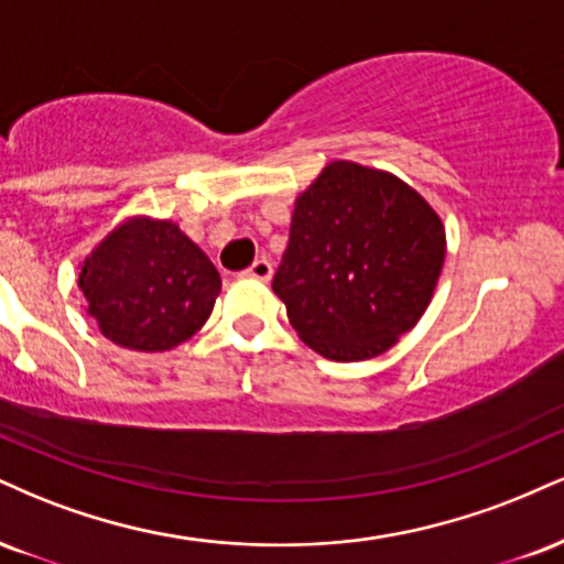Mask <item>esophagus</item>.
Returning a JSON list of instances; mask_svg holds the SVG:
<instances>
[{"mask_svg": "<svg viewBox=\"0 0 564 564\" xmlns=\"http://www.w3.org/2000/svg\"><path fill=\"white\" fill-rule=\"evenodd\" d=\"M247 275H249V278H254V281L268 283L270 278H273V262L264 260V257H262V260H254V262H252V268L247 270Z\"/></svg>", "mask_w": 564, "mask_h": 564, "instance_id": "1", "label": "esophagus"}]
</instances>
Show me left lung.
<instances>
[{"mask_svg":"<svg viewBox=\"0 0 564 564\" xmlns=\"http://www.w3.org/2000/svg\"><path fill=\"white\" fill-rule=\"evenodd\" d=\"M444 254V223L410 183L334 160L296 196L273 291L310 349L362 362L415 328Z\"/></svg>","mask_w":564,"mask_h":564,"instance_id":"8db88e82","label":"left lung"}]
</instances>
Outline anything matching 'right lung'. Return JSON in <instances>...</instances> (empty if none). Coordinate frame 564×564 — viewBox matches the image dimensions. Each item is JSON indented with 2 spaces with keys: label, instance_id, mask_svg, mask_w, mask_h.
<instances>
[{
  "label": "right lung",
  "instance_id": "right-lung-1",
  "mask_svg": "<svg viewBox=\"0 0 564 564\" xmlns=\"http://www.w3.org/2000/svg\"><path fill=\"white\" fill-rule=\"evenodd\" d=\"M78 289L101 336L133 351H167L213 315L220 273L175 223L133 215L80 262Z\"/></svg>",
  "mask_w": 564,
  "mask_h": 564
}]
</instances>
